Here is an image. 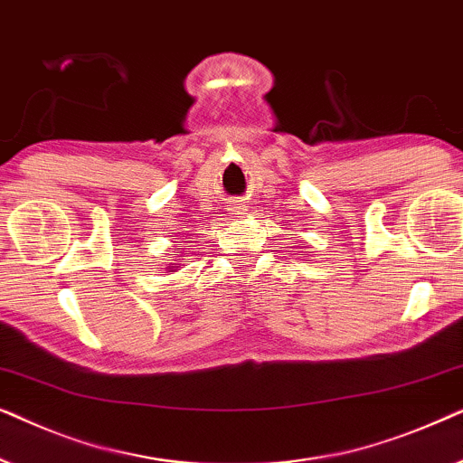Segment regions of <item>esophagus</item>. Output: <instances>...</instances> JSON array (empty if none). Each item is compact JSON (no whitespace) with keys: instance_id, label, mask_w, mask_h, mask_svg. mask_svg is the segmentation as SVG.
Wrapping results in <instances>:
<instances>
[{"instance_id":"1","label":"esophagus","mask_w":463,"mask_h":463,"mask_svg":"<svg viewBox=\"0 0 463 463\" xmlns=\"http://www.w3.org/2000/svg\"><path fill=\"white\" fill-rule=\"evenodd\" d=\"M239 209H243V207H239Z\"/></svg>"}]
</instances>
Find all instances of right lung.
<instances>
[{
	"mask_svg": "<svg viewBox=\"0 0 463 463\" xmlns=\"http://www.w3.org/2000/svg\"><path fill=\"white\" fill-rule=\"evenodd\" d=\"M165 269H167L169 273H175V270H177V267H174V264H169V267H165Z\"/></svg>",
	"mask_w": 463,
	"mask_h": 463,
	"instance_id": "right-lung-1",
	"label": "right lung"
}]
</instances>
